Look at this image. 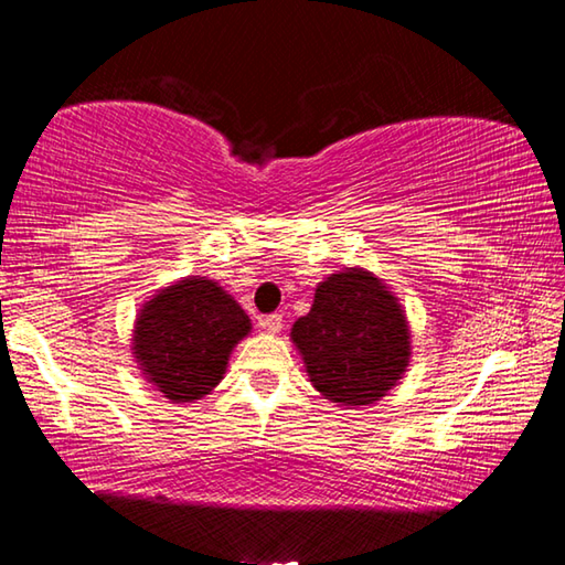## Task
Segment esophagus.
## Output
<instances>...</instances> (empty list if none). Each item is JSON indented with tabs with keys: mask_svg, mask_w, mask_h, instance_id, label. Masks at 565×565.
Instances as JSON below:
<instances>
[{
	"mask_svg": "<svg viewBox=\"0 0 565 565\" xmlns=\"http://www.w3.org/2000/svg\"><path fill=\"white\" fill-rule=\"evenodd\" d=\"M284 327L281 313H269V317H259V329L269 331V333H279Z\"/></svg>",
	"mask_w": 565,
	"mask_h": 565,
	"instance_id": "1",
	"label": "esophagus"
}]
</instances>
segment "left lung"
I'll return each instance as SVG.
<instances>
[{"instance_id": "8db88e82", "label": "left lung", "mask_w": 565, "mask_h": 565, "mask_svg": "<svg viewBox=\"0 0 565 565\" xmlns=\"http://www.w3.org/2000/svg\"><path fill=\"white\" fill-rule=\"evenodd\" d=\"M313 388L337 406H371L384 398L411 361L404 306L384 279L361 266L329 274L311 311L291 327Z\"/></svg>"}]
</instances>
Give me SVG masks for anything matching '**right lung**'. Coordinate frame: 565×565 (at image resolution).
Masks as SVG:
<instances>
[{"mask_svg":"<svg viewBox=\"0 0 565 565\" xmlns=\"http://www.w3.org/2000/svg\"><path fill=\"white\" fill-rule=\"evenodd\" d=\"M252 319L232 294L206 276H184L145 301L131 353L151 388L174 404H194L218 386Z\"/></svg>","mask_w":565,"mask_h":565,"instance_id":"right-lung-1","label":"right lung"}]
</instances>
